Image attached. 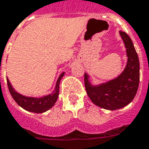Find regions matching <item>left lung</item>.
<instances>
[{
	"mask_svg": "<svg viewBox=\"0 0 149 149\" xmlns=\"http://www.w3.org/2000/svg\"><path fill=\"white\" fill-rule=\"evenodd\" d=\"M124 43L127 61L124 70L117 77L105 83L93 85L89 75L84 73L85 88L91 102L98 107L116 110L129 105L138 91L140 79V63L130 37L120 31Z\"/></svg>",
	"mask_w": 149,
	"mask_h": 149,
	"instance_id": "obj_1",
	"label": "left lung"
}]
</instances>
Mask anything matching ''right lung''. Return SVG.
Segmentation results:
<instances>
[{"instance_id":"1","label":"right lung","mask_w":149,"mask_h":149,"mask_svg":"<svg viewBox=\"0 0 149 149\" xmlns=\"http://www.w3.org/2000/svg\"><path fill=\"white\" fill-rule=\"evenodd\" d=\"M64 75L65 72H63L59 76L58 79L57 80L56 84H55V87L52 93L40 97L25 96V95L19 94L13 88L8 78H7V84H8L9 91L11 93L13 99L16 102L17 104L20 107L24 109L28 112H35V113H43V112L49 110L50 109H52L55 104L58 95H59L60 81Z\"/></svg>"}]
</instances>
